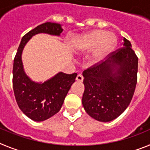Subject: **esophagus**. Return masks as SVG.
Returning a JSON list of instances; mask_svg holds the SVG:
<instances>
[{
    "mask_svg": "<svg viewBox=\"0 0 150 150\" xmlns=\"http://www.w3.org/2000/svg\"><path fill=\"white\" fill-rule=\"evenodd\" d=\"M76 81L77 82H79V83H81V82L83 81V76L82 74H78L77 76H76Z\"/></svg>",
    "mask_w": 150,
    "mask_h": 150,
    "instance_id": "obj_1",
    "label": "esophagus"
}]
</instances>
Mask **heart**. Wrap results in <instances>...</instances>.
Returning <instances> with one entry per match:
<instances>
[{
    "instance_id": "b5f03b06",
    "label": "heart",
    "mask_w": 150,
    "mask_h": 150,
    "mask_svg": "<svg viewBox=\"0 0 150 150\" xmlns=\"http://www.w3.org/2000/svg\"><path fill=\"white\" fill-rule=\"evenodd\" d=\"M116 38L106 30H95L83 35L77 40L76 47L82 52H89L95 48L90 62L96 64L107 58L115 50Z\"/></svg>"
}]
</instances>
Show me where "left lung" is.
<instances>
[{
  "label": "left lung",
  "instance_id": "obj_1",
  "mask_svg": "<svg viewBox=\"0 0 150 150\" xmlns=\"http://www.w3.org/2000/svg\"><path fill=\"white\" fill-rule=\"evenodd\" d=\"M109 58L85 70L82 104L95 120L107 122L125 110L137 84L138 59L132 44L123 38V47L112 52Z\"/></svg>",
  "mask_w": 150,
  "mask_h": 150
}]
</instances>
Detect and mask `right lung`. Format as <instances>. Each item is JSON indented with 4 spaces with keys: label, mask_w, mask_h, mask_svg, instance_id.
Instances as JSON below:
<instances>
[{
    "label": "right lung",
    "mask_w": 150,
    "mask_h": 150,
    "mask_svg": "<svg viewBox=\"0 0 150 150\" xmlns=\"http://www.w3.org/2000/svg\"><path fill=\"white\" fill-rule=\"evenodd\" d=\"M63 31L60 24L45 22L29 31L22 38L13 67V86L18 107L30 120L42 122L60 110L67 92L75 82L77 74L59 72L44 83L32 81L24 71L22 61L23 49L35 34L45 33L60 36Z\"/></svg>",
    "instance_id": "obj_1"
}]
</instances>
